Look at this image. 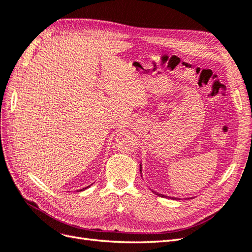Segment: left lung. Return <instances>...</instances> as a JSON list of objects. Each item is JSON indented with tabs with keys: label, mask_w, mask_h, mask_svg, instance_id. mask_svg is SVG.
<instances>
[{
	"label": "left lung",
	"mask_w": 252,
	"mask_h": 252,
	"mask_svg": "<svg viewBox=\"0 0 252 252\" xmlns=\"http://www.w3.org/2000/svg\"><path fill=\"white\" fill-rule=\"evenodd\" d=\"M140 171H141V174H142V164L140 166ZM153 193H155L156 195H158V196H160V197H167V198H171V199H178V198H175V197H169V196H166V195H162V194H158V193H156V192H154V190H152Z\"/></svg>",
	"instance_id": "left-lung-1"
}]
</instances>
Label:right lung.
I'll return each instance as SVG.
<instances>
[{
    "label": "right lung",
    "instance_id": "obj_1",
    "mask_svg": "<svg viewBox=\"0 0 252 252\" xmlns=\"http://www.w3.org/2000/svg\"><path fill=\"white\" fill-rule=\"evenodd\" d=\"M91 186H89V187H86V188H83V189H79V190H84V189H86L88 188H90ZM79 190H78V192H79Z\"/></svg>",
    "mask_w": 252,
    "mask_h": 252
}]
</instances>
